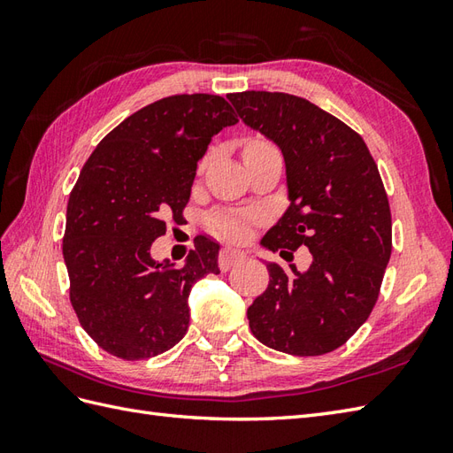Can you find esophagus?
<instances>
[{
	"mask_svg": "<svg viewBox=\"0 0 453 453\" xmlns=\"http://www.w3.org/2000/svg\"><path fill=\"white\" fill-rule=\"evenodd\" d=\"M245 258V253L239 251V249H232V247H226L224 251L219 253V268L221 271H229V268H234L235 265H239Z\"/></svg>",
	"mask_w": 453,
	"mask_h": 453,
	"instance_id": "1",
	"label": "esophagus"
}]
</instances>
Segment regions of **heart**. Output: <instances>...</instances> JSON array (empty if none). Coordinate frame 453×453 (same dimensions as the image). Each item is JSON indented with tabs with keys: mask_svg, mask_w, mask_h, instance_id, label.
<instances>
[{
	"mask_svg": "<svg viewBox=\"0 0 453 453\" xmlns=\"http://www.w3.org/2000/svg\"><path fill=\"white\" fill-rule=\"evenodd\" d=\"M268 146H271V143H268L266 140L255 138V140H249L245 148H268ZM210 227L221 235L242 237L247 229V219L219 211V214H214L210 218Z\"/></svg>",
	"mask_w": 453,
	"mask_h": 453,
	"instance_id": "heart-1",
	"label": "heart"
}]
</instances>
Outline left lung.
Here are the masks:
<instances>
[{"label": "left lung", "mask_w": 453, "mask_h": 453, "mask_svg": "<svg viewBox=\"0 0 453 453\" xmlns=\"http://www.w3.org/2000/svg\"><path fill=\"white\" fill-rule=\"evenodd\" d=\"M227 99L286 163L290 206L263 247L305 245L313 257L305 273L266 265L271 282L247 310L249 326L268 349L326 354L370 317L391 257V211L378 165L360 134L307 99L268 91Z\"/></svg>", "instance_id": "1"}]
</instances>
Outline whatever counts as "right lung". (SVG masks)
<instances>
[{"instance_id":"add662e5","label":"right lung","mask_w":453,"mask_h":453,"mask_svg":"<svg viewBox=\"0 0 453 453\" xmlns=\"http://www.w3.org/2000/svg\"><path fill=\"white\" fill-rule=\"evenodd\" d=\"M237 122L219 95H173L130 114L85 163L65 211L64 261L81 326L122 360L173 349L188 329V294L219 274V245L196 237L185 266L150 249L182 219L198 161L219 130Z\"/></svg>"}]
</instances>
